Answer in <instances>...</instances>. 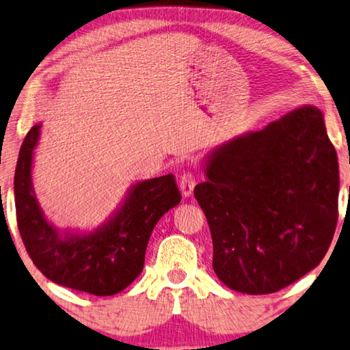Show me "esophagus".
I'll return each instance as SVG.
<instances>
[{"label":"esophagus","instance_id":"34e87169","mask_svg":"<svg viewBox=\"0 0 350 350\" xmlns=\"http://www.w3.org/2000/svg\"><path fill=\"white\" fill-rule=\"evenodd\" d=\"M197 185V180L196 176H193L192 174H185L181 175L180 178V191H181V196L185 198H189L192 196L193 192V187H196Z\"/></svg>","mask_w":350,"mask_h":350}]
</instances>
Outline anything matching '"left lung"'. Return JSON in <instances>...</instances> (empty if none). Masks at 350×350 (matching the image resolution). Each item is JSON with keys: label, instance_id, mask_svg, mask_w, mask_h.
Wrapping results in <instances>:
<instances>
[{"label": "left lung", "instance_id": "1", "mask_svg": "<svg viewBox=\"0 0 350 350\" xmlns=\"http://www.w3.org/2000/svg\"><path fill=\"white\" fill-rule=\"evenodd\" d=\"M196 186L213 237V267L228 288L268 295L319 265L338 220L340 170L317 107L295 108L221 142Z\"/></svg>", "mask_w": 350, "mask_h": 350}]
</instances>
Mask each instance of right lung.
Masks as SVG:
<instances>
[{
	"mask_svg": "<svg viewBox=\"0 0 350 350\" xmlns=\"http://www.w3.org/2000/svg\"><path fill=\"white\" fill-rule=\"evenodd\" d=\"M40 129L42 124L33 125L23 141L14 180L16 221L27 254L54 284L96 296L116 295L144 268L154 225L181 202L174 175L133 183L116 211L94 229H60L46 219L32 183Z\"/></svg>",
	"mask_w": 350,
	"mask_h": 350,
	"instance_id": "obj_1",
	"label": "right lung"
}]
</instances>
